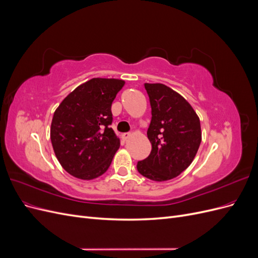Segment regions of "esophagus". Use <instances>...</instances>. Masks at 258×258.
Listing matches in <instances>:
<instances>
[{
  "mask_svg": "<svg viewBox=\"0 0 258 258\" xmlns=\"http://www.w3.org/2000/svg\"><path fill=\"white\" fill-rule=\"evenodd\" d=\"M130 134H129V132H127V134H122L121 135V138H122V140H123V141H127V140L130 138Z\"/></svg>",
  "mask_w": 258,
  "mask_h": 258,
  "instance_id": "34e87169",
  "label": "esophagus"
}]
</instances>
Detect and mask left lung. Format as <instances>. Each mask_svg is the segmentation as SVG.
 <instances>
[{
    "mask_svg": "<svg viewBox=\"0 0 258 258\" xmlns=\"http://www.w3.org/2000/svg\"><path fill=\"white\" fill-rule=\"evenodd\" d=\"M144 87L152 107L147 130L152 152L138 162L137 169L152 181L165 182L192 162L201 143L200 119L192 106L168 86L145 83Z\"/></svg>",
    "mask_w": 258,
    "mask_h": 258,
    "instance_id": "left-lung-1",
    "label": "left lung"
}]
</instances>
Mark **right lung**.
I'll use <instances>...</instances> for the list:
<instances>
[{
  "label": "right lung",
  "mask_w": 258,
  "mask_h": 258,
  "mask_svg": "<svg viewBox=\"0 0 258 258\" xmlns=\"http://www.w3.org/2000/svg\"><path fill=\"white\" fill-rule=\"evenodd\" d=\"M124 81L92 79L76 87L53 113L50 140L68 173L93 179L106 172L120 141L110 127L111 106Z\"/></svg>",
  "instance_id": "right-lung-1"
}]
</instances>
